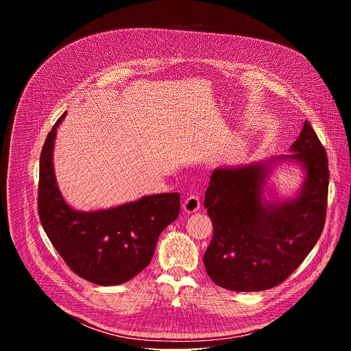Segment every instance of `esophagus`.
I'll list each match as a JSON object with an SVG mask.
<instances>
[{"label":"esophagus","instance_id":"esophagus-1","mask_svg":"<svg viewBox=\"0 0 351 351\" xmlns=\"http://www.w3.org/2000/svg\"><path fill=\"white\" fill-rule=\"evenodd\" d=\"M199 206H202V199H199V195L191 194V195H189V197L184 199L183 210H184V213H187V214H193V213H195V211L199 210Z\"/></svg>","mask_w":351,"mask_h":351}]
</instances>
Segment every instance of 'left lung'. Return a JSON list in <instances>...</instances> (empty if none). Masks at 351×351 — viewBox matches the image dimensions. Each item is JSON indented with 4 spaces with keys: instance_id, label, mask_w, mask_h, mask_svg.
<instances>
[{
    "instance_id": "1",
    "label": "left lung",
    "mask_w": 351,
    "mask_h": 351,
    "mask_svg": "<svg viewBox=\"0 0 351 351\" xmlns=\"http://www.w3.org/2000/svg\"><path fill=\"white\" fill-rule=\"evenodd\" d=\"M291 154L240 167L217 168L204 207L214 236L204 254L208 276L233 291L278 286L304 261L326 217L329 169L325 148L306 121ZM293 162L306 175L295 197L267 199L265 186L275 165Z\"/></svg>"
}]
</instances>
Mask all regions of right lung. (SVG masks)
I'll return each mask as SVG.
<instances>
[{"instance_id":"obj_1","label":"right lung","mask_w":351,"mask_h":351,"mask_svg":"<svg viewBox=\"0 0 351 351\" xmlns=\"http://www.w3.org/2000/svg\"><path fill=\"white\" fill-rule=\"evenodd\" d=\"M65 117L48 133L40 156L41 225L76 275L99 286L125 283L152 261L161 232L179 215L180 194L144 195L107 210H73L61 194L53 161L57 129Z\"/></svg>"}]
</instances>
